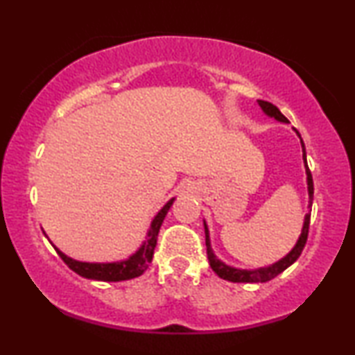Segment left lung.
Instances as JSON below:
<instances>
[{
    "label": "left lung",
    "instance_id": "obj_1",
    "mask_svg": "<svg viewBox=\"0 0 355 355\" xmlns=\"http://www.w3.org/2000/svg\"><path fill=\"white\" fill-rule=\"evenodd\" d=\"M259 105H260V108L263 110V113L266 116H270V118H275L276 121H279V123H289L288 118H286V116L281 113V111L276 108L273 103H270V101L259 100ZM295 134H297L299 137H300V134L297 132V130H295ZM300 144H302V152H304L302 158H304V164H305V173H307L309 208H312V202H313V179H312V173H310L309 164H307V155H305V145L302 142V139H300ZM203 226H205V244H207L208 261H210L211 270L215 271V273L220 276V278L231 281V283H266V281L273 279L275 276H278L279 273H283V271L288 268V266L293 265L294 261L299 259L300 254H302V250H304V247H305V242H307V236H309L310 210H309V213L304 218L302 232H300L299 239H297V242H295V245L293 247V250H291L289 254L284 257V259H281V260L276 261V263L270 265V266H263V268H255V270L234 268V266H230V265L223 263L221 260H218L216 255L213 254L211 242H210V232H208V227H207V223L205 221H203Z\"/></svg>",
    "mask_w": 355,
    "mask_h": 355
}]
</instances>
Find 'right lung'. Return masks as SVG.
<instances>
[{
    "instance_id": "1",
    "label": "right lung",
    "mask_w": 355,
    "mask_h": 355,
    "mask_svg": "<svg viewBox=\"0 0 355 355\" xmlns=\"http://www.w3.org/2000/svg\"><path fill=\"white\" fill-rule=\"evenodd\" d=\"M174 202V198H171L166 205H164L162 210L157 213V216L153 218L152 225H150V230L147 232V237H145L144 244L139 247V250L129 257L128 260H121V261H113V263H90V261H79L71 259L66 254L58 249L56 245L55 250L58 252V255L61 257L62 261L69 266V268L77 273L82 278L87 279H96V281H125V279H132L137 278L144 273L145 270L148 268V265L152 263L153 259V250L157 247V237L159 232V227L163 225L164 216L169 211Z\"/></svg>"
}]
</instances>
